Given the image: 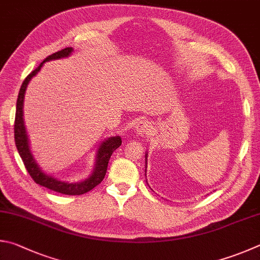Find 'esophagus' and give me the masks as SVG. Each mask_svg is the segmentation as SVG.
<instances>
[{"label":"esophagus","instance_id":"34e87169","mask_svg":"<svg viewBox=\"0 0 260 260\" xmlns=\"http://www.w3.org/2000/svg\"><path fill=\"white\" fill-rule=\"evenodd\" d=\"M134 129H135V132L139 135L149 134L150 132H151V124L146 119H142V120H140L138 124L135 125Z\"/></svg>","mask_w":260,"mask_h":260}]
</instances>
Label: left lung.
<instances>
[{"label": "left lung", "instance_id": "left-lung-1", "mask_svg": "<svg viewBox=\"0 0 260 260\" xmlns=\"http://www.w3.org/2000/svg\"><path fill=\"white\" fill-rule=\"evenodd\" d=\"M146 158H148V154H145V160H146ZM146 162V161H145ZM146 165V164H145ZM145 172H146V166H145Z\"/></svg>", "mask_w": 260, "mask_h": 260}]
</instances>
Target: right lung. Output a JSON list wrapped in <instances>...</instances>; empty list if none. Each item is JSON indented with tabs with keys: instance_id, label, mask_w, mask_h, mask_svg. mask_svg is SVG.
I'll use <instances>...</instances> for the list:
<instances>
[{
	"instance_id": "obj_1",
	"label": "right lung",
	"mask_w": 260,
	"mask_h": 260,
	"mask_svg": "<svg viewBox=\"0 0 260 260\" xmlns=\"http://www.w3.org/2000/svg\"><path fill=\"white\" fill-rule=\"evenodd\" d=\"M74 52L73 48H66L61 51L55 52V53L49 55L43 62H41L39 67L28 75L25 81H23L20 91L18 94L17 99V107H16V118H15V142L18 149V152L23 161V165L29 173L31 178L34 179L35 183L40 184V185L48 187L49 190L55 191L58 193H62V194L67 196H79L84 194L92 188L95 187L98 184L102 182L105 178L108 162L111 157L112 152L116 149L119 148L121 145V138L120 136H111L107 140L103 141L98 148L96 151V158H95V165H94L93 172L87 178H85L82 182L77 183H69L64 181H60V179L55 178L53 176H50L48 174L42 171L39 164L32 155L29 146V141H28V135L26 132L25 122H23V99H25V93L28 84L31 81V78L36 76L43 64L51 60H58L62 58H68V56Z\"/></svg>"
}]
</instances>
